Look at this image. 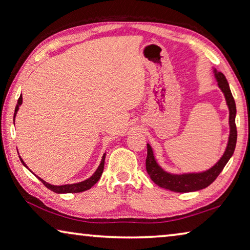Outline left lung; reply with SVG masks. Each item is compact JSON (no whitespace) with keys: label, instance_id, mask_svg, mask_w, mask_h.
Instances as JSON below:
<instances>
[{"label":"left lung","instance_id":"8db88e82","mask_svg":"<svg viewBox=\"0 0 250 250\" xmlns=\"http://www.w3.org/2000/svg\"><path fill=\"white\" fill-rule=\"evenodd\" d=\"M214 75L218 83V87L221 88L224 96H225L226 104L229 110V137H228V143L226 150L221 159L218 160L215 166L211 167L208 170L198 173H183V174H172L164 171L161 167L154 158L153 150L151 146L147 143V155L146 160V167L147 174L150 175L151 180L154 182L160 188L166 189H170L173 192L177 193H188V192H195L200 191L207 188L213 182L216 180L219 173L223 171L228 161L234 154L236 141H237V130H236V104L234 97L231 95L229 84L227 83V79L221 71L214 69Z\"/></svg>","mask_w":250,"mask_h":250}]
</instances>
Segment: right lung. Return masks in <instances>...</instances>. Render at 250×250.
Instances as JSON below:
<instances>
[{"label":"right lung","instance_id":"obj_1","mask_svg":"<svg viewBox=\"0 0 250 250\" xmlns=\"http://www.w3.org/2000/svg\"><path fill=\"white\" fill-rule=\"evenodd\" d=\"M22 103H23V98H22V95H21L19 100H18V104H16V107H15L14 120H15L16 113H18V111H19L20 105L22 104ZM20 159H21V162L23 163V166H24L25 167H27V166L24 163V161L22 160V158H21V156H20ZM104 159H105V153L103 155V159H101V162H100V164H99V167H98V168H97L94 174H92V175L89 177V179L84 180V181H83V182H79V183L66 184V185H52V184L47 183V182H45L44 180H42L41 177H39L37 175H36V176H37V179H40V181H42V183H43V184L46 186V188H49L50 191H53V192H55V193L64 194V193H80V192H84V191H87V189L91 188L92 186H94V185L97 183V182L99 181L100 176H101V174H103V172H104ZM27 168H28V167H27Z\"/></svg>","mask_w":250,"mask_h":250}]
</instances>
